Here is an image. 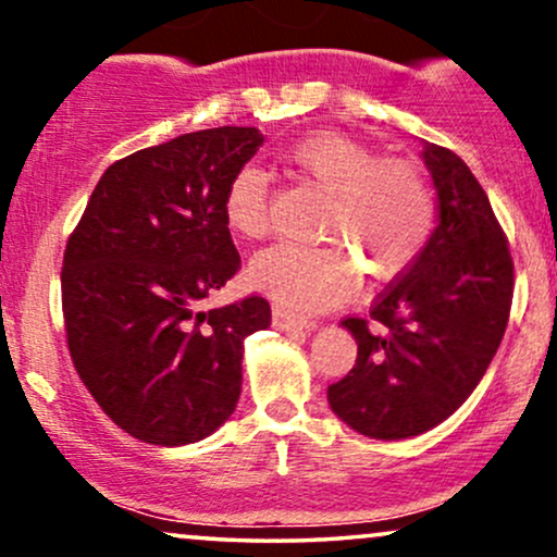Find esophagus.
I'll return each instance as SVG.
<instances>
[{
	"label": "esophagus",
	"instance_id": "34e87169",
	"mask_svg": "<svg viewBox=\"0 0 557 557\" xmlns=\"http://www.w3.org/2000/svg\"><path fill=\"white\" fill-rule=\"evenodd\" d=\"M272 324L283 332H311L317 327V322H311V319L287 314V311L280 309V306H274L272 309Z\"/></svg>",
	"mask_w": 557,
	"mask_h": 557
}]
</instances>
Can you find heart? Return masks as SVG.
<instances>
[{
  "label": "heart",
  "instance_id": "obj_1",
  "mask_svg": "<svg viewBox=\"0 0 557 557\" xmlns=\"http://www.w3.org/2000/svg\"><path fill=\"white\" fill-rule=\"evenodd\" d=\"M298 183L327 194L317 235L330 243H277L253 257L248 283L283 304L311 314L343 304L359 272L374 280L400 277L432 238L437 207L432 185L417 164L382 159L361 140L335 131L298 138L280 154ZM222 220L235 238L259 240L270 233V177L240 168L222 198ZM354 258L352 265L347 261Z\"/></svg>",
  "mask_w": 557,
  "mask_h": 557
}]
</instances>
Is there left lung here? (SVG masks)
Listing matches in <instances>:
<instances>
[{"label":"left lung","instance_id":"8db88e82","mask_svg":"<svg viewBox=\"0 0 557 557\" xmlns=\"http://www.w3.org/2000/svg\"><path fill=\"white\" fill-rule=\"evenodd\" d=\"M424 162L440 198L437 227L367 317L343 319L359 356L327 387L332 411L376 440L432 430L474 393L513 300V259L484 188L445 146L426 144Z\"/></svg>","mask_w":557,"mask_h":557}]
</instances>
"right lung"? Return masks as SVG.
<instances>
[{"label": "right lung", "mask_w": 557, "mask_h": 557, "mask_svg": "<svg viewBox=\"0 0 557 557\" xmlns=\"http://www.w3.org/2000/svg\"><path fill=\"white\" fill-rule=\"evenodd\" d=\"M264 144L257 127H209L117 159L96 183L62 259L75 372L120 430L188 445L240 398L243 341L270 327L267 298L201 300L240 270L222 198Z\"/></svg>", "instance_id": "right-lung-1"}]
</instances>
